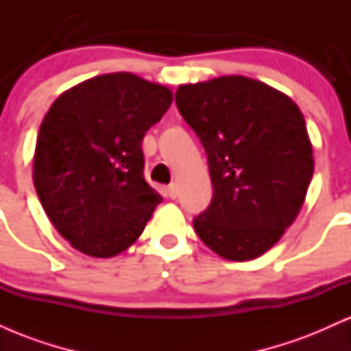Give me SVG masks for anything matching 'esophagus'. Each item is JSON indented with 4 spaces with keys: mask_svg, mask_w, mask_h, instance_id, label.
<instances>
[{
    "mask_svg": "<svg viewBox=\"0 0 351 351\" xmlns=\"http://www.w3.org/2000/svg\"><path fill=\"white\" fill-rule=\"evenodd\" d=\"M167 193H168V196H170L171 199H176V196H178V186H176V183L168 184Z\"/></svg>",
    "mask_w": 351,
    "mask_h": 351,
    "instance_id": "esophagus-1",
    "label": "esophagus"
}]
</instances>
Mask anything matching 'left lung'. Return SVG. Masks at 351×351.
I'll use <instances>...</instances> for the list:
<instances>
[{
    "instance_id": "left-lung-1",
    "label": "left lung",
    "mask_w": 351,
    "mask_h": 351,
    "mask_svg": "<svg viewBox=\"0 0 351 351\" xmlns=\"http://www.w3.org/2000/svg\"><path fill=\"white\" fill-rule=\"evenodd\" d=\"M176 107L199 136L213 183L196 234L217 256L251 261L299 216L313 148L297 104L261 80L223 75L180 86Z\"/></svg>"
}]
</instances>
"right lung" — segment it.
Wrapping results in <instances>:
<instances>
[{"label":"right lung","instance_id":"right-lung-1","mask_svg":"<svg viewBox=\"0 0 351 351\" xmlns=\"http://www.w3.org/2000/svg\"><path fill=\"white\" fill-rule=\"evenodd\" d=\"M171 100L167 86L114 72L67 88L44 115L34 188L74 249L106 259L143 232L162 196L143 178L142 140Z\"/></svg>","mask_w":351,"mask_h":351}]
</instances>
